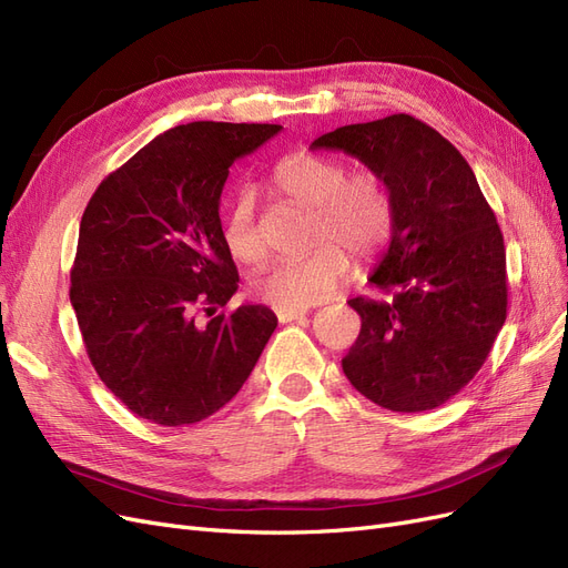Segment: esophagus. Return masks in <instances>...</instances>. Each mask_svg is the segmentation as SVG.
<instances>
[{
	"label": "esophagus",
	"instance_id": "obj_1",
	"mask_svg": "<svg viewBox=\"0 0 568 568\" xmlns=\"http://www.w3.org/2000/svg\"><path fill=\"white\" fill-rule=\"evenodd\" d=\"M307 313V307H274V315H277L280 322H294Z\"/></svg>",
	"mask_w": 568,
	"mask_h": 568
}]
</instances>
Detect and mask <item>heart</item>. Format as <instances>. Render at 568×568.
I'll use <instances>...</instances> for the list:
<instances>
[{
	"label": "heart",
	"mask_w": 568,
	"mask_h": 568,
	"mask_svg": "<svg viewBox=\"0 0 568 568\" xmlns=\"http://www.w3.org/2000/svg\"><path fill=\"white\" fill-rule=\"evenodd\" d=\"M277 192L311 209L313 244L305 257L274 261L257 274V298L282 307H305L329 298L348 277L349 251L357 261H372L393 236L395 201L382 175L363 170L353 173L346 161L322 153H294L272 175ZM222 244L236 263L257 265L267 253L257 205L248 189H242L222 215Z\"/></svg>",
	"instance_id": "obj_1"
}]
</instances>
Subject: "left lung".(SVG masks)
Masks as SVG:
<instances>
[{"label": "left lung", "mask_w": 568, "mask_h": 568, "mask_svg": "<svg viewBox=\"0 0 568 568\" xmlns=\"http://www.w3.org/2000/svg\"><path fill=\"white\" fill-rule=\"evenodd\" d=\"M313 149L359 159L395 201L390 244L369 277L388 298L348 301L363 326L343 374L386 409L440 407L474 379L507 320L505 239L474 170L407 113L336 128Z\"/></svg>", "instance_id": "obj_1"}]
</instances>
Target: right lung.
<instances>
[{
    "label": "right lung",
    "instance_id": "right-lung-1",
    "mask_svg": "<svg viewBox=\"0 0 568 568\" xmlns=\"http://www.w3.org/2000/svg\"><path fill=\"white\" fill-rule=\"evenodd\" d=\"M282 125L199 123L159 134L101 180L80 220L71 303L99 379L136 417L186 426L244 386L277 317L222 311L239 272L222 244L230 168ZM205 312V325L195 315Z\"/></svg>",
    "mask_w": 568,
    "mask_h": 568
}]
</instances>
